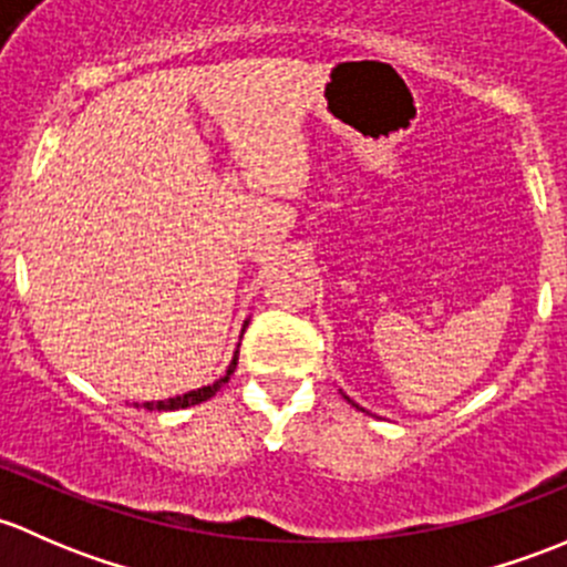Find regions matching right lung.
Returning <instances> with one entry per match:
<instances>
[{
  "label": "right lung",
  "instance_id": "1",
  "mask_svg": "<svg viewBox=\"0 0 567 567\" xmlns=\"http://www.w3.org/2000/svg\"><path fill=\"white\" fill-rule=\"evenodd\" d=\"M235 369H237V354H235V360H231L229 363V371H226V377H220L218 382H213V384H207V388H198V390H190V393H185V395H174V399H166V401H147V404H144V410H157V412H172V410H185V406H194V404H202V401H207V399H213L215 393H218L220 388H224L226 382H229V377L231 373H235Z\"/></svg>",
  "mask_w": 567,
  "mask_h": 567
}]
</instances>
